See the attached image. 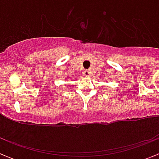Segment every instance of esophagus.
<instances>
[{
    "mask_svg": "<svg viewBox=\"0 0 159 159\" xmlns=\"http://www.w3.org/2000/svg\"><path fill=\"white\" fill-rule=\"evenodd\" d=\"M83 74H84V76H90V75H91V72H90L89 70H85Z\"/></svg>",
    "mask_w": 159,
    "mask_h": 159,
    "instance_id": "esophagus-1",
    "label": "esophagus"
}]
</instances>
